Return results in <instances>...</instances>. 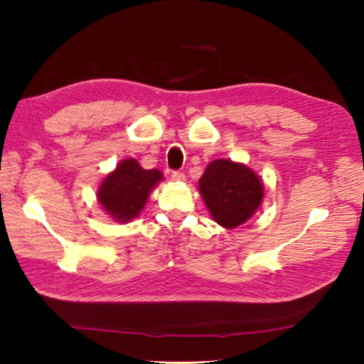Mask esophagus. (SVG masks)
I'll use <instances>...</instances> for the list:
<instances>
[{"mask_svg":"<svg viewBox=\"0 0 364 364\" xmlns=\"http://www.w3.org/2000/svg\"><path fill=\"white\" fill-rule=\"evenodd\" d=\"M171 181L173 182H182V181H185V174L179 170L171 171Z\"/></svg>","mask_w":364,"mask_h":364,"instance_id":"34e87169","label":"esophagus"}]
</instances>
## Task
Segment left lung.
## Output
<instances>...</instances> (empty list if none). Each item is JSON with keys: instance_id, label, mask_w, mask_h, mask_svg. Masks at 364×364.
Here are the masks:
<instances>
[{"instance_id": "1", "label": "left lung", "mask_w": 364, "mask_h": 364, "mask_svg": "<svg viewBox=\"0 0 364 364\" xmlns=\"http://www.w3.org/2000/svg\"><path fill=\"white\" fill-rule=\"evenodd\" d=\"M203 200L218 225L228 229L243 225L262 200V182L247 167L217 159L199 181Z\"/></svg>"}]
</instances>
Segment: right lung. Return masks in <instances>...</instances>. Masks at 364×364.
I'll return each instance as SVG.
<instances>
[{
	"label": "right lung",
	"mask_w": 364,
	"mask_h": 364,
	"mask_svg": "<svg viewBox=\"0 0 364 364\" xmlns=\"http://www.w3.org/2000/svg\"><path fill=\"white\" fill-rule=\"evenodd\" d=\"M161 179V171L144 170L135 159H126L106 176L97 194L98 200L109 215L118 222H129L141 213L153 186Z\"/></svg>",
	"instance_id": "1"
}]
</instances>
